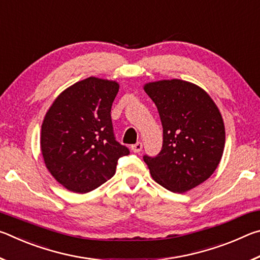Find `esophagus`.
I'll use <instances>...</instances> for the list:
<instances>
[{
  "label": "esophagus",
  "instance_id": "obj_1",
  "mask_svg": "<svg viewBox=\"0 0 260 260\" xmlns=\"http://www.w3.org/2000/svg\"><path fill=\"white\" fill-rule=\"evenodd\" d=\"M142 148H143V146H142V143L141 142H138V143H135V144H133V146H132V150H133V152H140V151H142Z\"/></svg>",
  "mask_w": 260,
  "mask_h": 260
}]
</instances>
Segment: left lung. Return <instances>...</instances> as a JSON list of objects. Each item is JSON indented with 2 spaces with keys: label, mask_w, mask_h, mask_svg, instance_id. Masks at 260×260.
I'll return each mask as SVG.
<instances>
[{
  "label": "left lung",
  "mask_w": 260,
  "mask_h": 260,
  "mask_svg": "<svg viewBox=\"0 0 260 260\" xmlns=\"http://www.w3.org/2000/svg\"><path fill=\"white\" fill-rule=\"evenodd\" d=\"M143 88L162 125L160 152L143 160L157 183L170 191L186 192L208 180L221 159L226 140L221 113L195 83L171 79Z\"/></svg>",
  "instance_id": "1"
}]
</instances>
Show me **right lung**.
<instances>
[{
    "instance_id": "right-lung-1",
    "label": "right lung",
    "mask_w": 260,
    "mask_h": 260,
    "mask_svg": "<svg viewBox=\"0 0 260 260\" xmlns=\"http://www.w3.org/2000/svg\"><path fill=\"white\" fill-rule=\"evenodd\" d=\"M117 81L89 77L61 91L41 127V152L52 177L70 191L86 193L116 173L129 153L113 134L111 107Z\"/></svg>"
}]
</instances>
